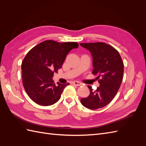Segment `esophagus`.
Segmentation results:
<instances>
[{
  "instance_id": "1",
  "label": "esophagus",
  "mask_w": 146,
  "mask_h": 146,
  "mask_svg": "<svg viewBox=\"0 0 146 146\" xmlns=\"http://www.w3.org/2000/svg\"><path fill=\"white\" fill-rule=\"evenodd\" d=\"M72 83L74 84V85H76V86H81L82 85V83L78 81H74L72 82Z\"/></svg>"
}]
</instances>
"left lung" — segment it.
<instances>
[{
    "label": "left lung",
    "instance_id": "1",
    "mask_svg": "<svg viewBox=\"0 0 146 146\" xmlns=\"http://www.w3.org/2000/svg\"><path fill=\"white\" fill-rule=\"evenodd\" d=\"M80 46L89 50L92 56L94 69L100 86L95 91L91 86L90 96L80 100L88 108L96 110L105 107L117 94L123 79V63L118 51L105 42L80 43Z\"/></svg>",
    "mask_w": 146,
    "mask_h": 146
}]
</instances>
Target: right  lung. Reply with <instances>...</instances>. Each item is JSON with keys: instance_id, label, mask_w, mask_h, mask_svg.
<instances>
[{"instance_id": "1", "label": "right lung", "mask_w": 146, "mask_h": 146, "mask_svg": "<svg viewBox=\"0 0 146 146\" xmlns=\"http://www.w3.org/2000/svg\"><path fill=\"white\" fill-rule=\"evenodd\" d=\"M78 47L76 42L61 43L47 40L27 53L21 66L23 83L27 94L35 103L48 106L59 100L69 83L58 82L56 85L52 77L61 68L68 53Z\"/></svg>"}]
</instances>
